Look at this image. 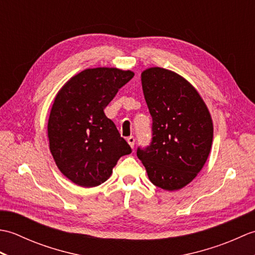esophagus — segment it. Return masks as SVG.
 <instances>
[{
	"mask_svg": "<svg viewBox=\"0 0 255 255\" xmlns=\"http://www.w3.org/2000/svg\"><path fill=\"white\" fill-rule=\"evenodd\" d=\"M127 142L129 143V145H130V147L133 149V147H134V142H136V139H134V137H129V138H127Z\"/></svg>",
	"mask_w": 255,
	"mask_h": 255,
	"instance_id": "obj_1",
	"label": "esophagus"
}]
</instances>
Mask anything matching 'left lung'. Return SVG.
<instances>
[{
  "instance_id": "left-lung-1",
  "label": "left lung",
  "mask_w": 255,
  "mask_h": 255,
  "mask_svg": "<svg viewBox=\"0 0 255 255\" xmlns=\"http://www.w3.org/2000/svg\"><path fill=\"white\" fill-rule=\"evenodd\" d=\"M141 83L152 117V141L138 148L137 156L155 186L177 191L191 183L207 161L213 121L198 92L177 73L149 68L141 73Z\"/></svg>"
}]
</instances>
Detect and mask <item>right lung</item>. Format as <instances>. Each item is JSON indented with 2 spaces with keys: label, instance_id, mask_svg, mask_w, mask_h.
Wrapping results in <instances>:
<instances>
[{
  "label": "right lung",
  "instance_id": "1",
  "mask_svg": "<svg viewBox=\"0 0 255 255\" xmlns=\"http://www.w3.org/2000/svg\"><path fill=\"white\" fill-rule=\"evenodd\" d=\"M133 75L116 68L86 69L58 92L48 121L49 148L58 169L77 185L104 183L119 158L131 153L104 110Z\"/></svg>",
  "mask_w": 255,
  "mask_h": 255
}]
</instances>
